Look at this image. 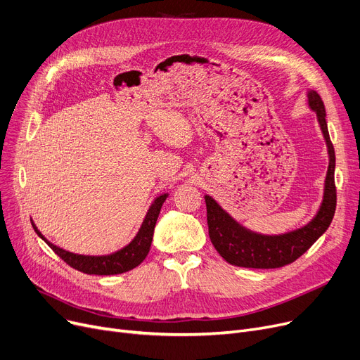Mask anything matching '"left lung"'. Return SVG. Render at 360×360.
Here are the masks:
<instances>
[{
  "label": "left lung",
  "instance_id": "left-lung-1",
  "mask_svg": "<svg viewBox=\"0 0 360 360\" xmlns=\"http://www.w3.org/2000/svg\"><path fill=\"white\" fill-rule=\"evenodd\" d=\"M307 104L316 112L330 158L321 207L306 226L284 234L266 236L238 224L229 212L219 207L215 199L205 195L210 238L217 252L231 265L269 269L292 264L300 258L331 224L337 205L334 181L335 152L330 139L327 120H325L327 114H325L323 102L315 91H307Z\"/></svg>",
  "mask_w": 360,
  "mask_h": 360
}]
</instances>
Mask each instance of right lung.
Returning a JSON list of instances; mask_svg holds the SVG:
<instances>
[{
    "label": "right lung",
    "mask_w": 360,
    "mask_h": 360,
    "mask_svg": "<svg viewBox=\"0 0 360 360\" xmlns=\"http://www.w3.org/2000/svg\"><path fill=\"white\" fill-rule=\"evenodd\" d=\"M167 193L158 196L155 200L152 202L149 207L146 217L142 222V226L136 234L133 240L124 246L123 249H120L114 253L110 255H102V256H89V255H77L73 252L64 250L51 242H48L46 238L42 236V233L38 230V227L33 224L32 221V227L37 231V234L42 238V240L53 249L60 258L72 268L84 272V274H94V276H114V274H123L127 272L133 268L138 266L139 264L143 262L146 258V255L149 253L150 243H152V237H153V229H155L157 219L161 211L162 203L167 199Z\"/></svg>",
    "instance_id": "1"
}]
</instances>
